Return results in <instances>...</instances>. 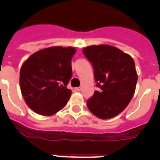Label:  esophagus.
<instances>
[{
  "mask_svg": "<svg viewBox=\"0 0 160 160\" xmlns=\"http://www.w3.org/2000/svg\"><path fill=\"white\" fill-rule=\"evenodd\" d=\"M80 90H81V89H80V87H76V88H75V91H80Z\"/></svg>",
  "mask_w": 160,
  "mask_h": 160,
  "instance_id": "1",
  "label": "esophagus"
}]
</instances>
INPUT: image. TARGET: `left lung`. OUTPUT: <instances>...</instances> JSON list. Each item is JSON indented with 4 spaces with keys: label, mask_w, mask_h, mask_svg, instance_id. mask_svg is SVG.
<instances>
[{
    "label": "left lung",
    "mask_w": 160,
    "mask_h": 160,
    "mask_svg": "<svg viewBox=\"0 0 160 160\" xmlns=\"http://www.w3.org/2000/svg\"><path fill=\"white\" fill-rule=\"evenodd\" d=\"M94 68L96 86L87 107L95 116L107 119L121 113L135 91L137 75L133 58L114 46L100 45L83 49Z\"/></svg>",
    "instance_id": "left-lung-1"
}]
</instances>
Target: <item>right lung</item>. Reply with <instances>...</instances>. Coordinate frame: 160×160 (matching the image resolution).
I'll return each instance as SVG.
<instances>
[{
	"label": "right lung",
	"mask_w": 160,
	"mask_h": 160,
	"mask_svg": "<svg viewBox=\"0 0 160 160\" xmlns=\"http://www.w3.org/2000/svg\"><path fill=\"white\" fill-rule=\"evenodd\" d=\"M73 47L55 46L31 55L20 71L21 94L26 105L42 115H52L65 107L71 95L67 85L72 76Z\"/></svg>",
	"instance_id": "right-lung-1"
}]
</instances>
